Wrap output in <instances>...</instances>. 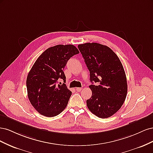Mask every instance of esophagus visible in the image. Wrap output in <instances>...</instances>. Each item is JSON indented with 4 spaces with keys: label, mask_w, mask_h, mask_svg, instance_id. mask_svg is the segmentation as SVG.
I'll use <instances>...</instances> for the list:
<instances>
[{
    "label": "esophagus",
    "mask_w": 153,
    "mask_h": 153,
    "mask_svg": "<svg viewBox=\"0 0 153 153\" xmlns=\"http://www.w3.org/2000/svg\"><path fill=\"white\" fill-rule=\"evenodd\" d=\"M76 91H78V92H80L82 90V88H80V87H78V88H76Z\"/></svg>",
    "instance_id": "esophagus-1"
}]
</instances>
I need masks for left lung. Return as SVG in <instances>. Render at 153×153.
<instances>
[{"label": "left lung", "instance_id": "obj_1", "mask_svg": "<svg viewBox=\"0 0 153 153\" xmlns=\"http://www.w3.org/2000/svg\"><path fill=\"white\" fill-rule=\"evenodd\" d=\"M90 72L91 98L87 100L91 112L100 118L111 117L121 108L128 91L123 64L112 49L97 43L78 46ZM98 82L97 86L93 85Z\"/></svg>", "mask_w": 153, "mask_h": 153}]
</instances>
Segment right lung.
<instances>
[{
	"mask_svg": "<svg viewBox=\"0 0 153 153\" xmlns=\"http://www.w3.org/2000/svg\"><path fill=\"white\" fill-rule=\"evenodd\" d=\"M79 51L73 45H58L48 48L37 59L27 75L28 98L38 112L46 117H54L65 109L72 92L65 84L63 71L67 62Z\"/></svg>",
	"mask_w": 153,
	"mask_h": 153,
	"instance_id": "1",
	"label": "right lung"
}]
</instances>
